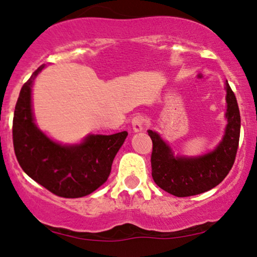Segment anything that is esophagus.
<instances>
[{
  "instance_id": "34e87169",
  "label": "esophagus",
  "mask_w": 257,
  "mask_h": 257,
  "mask_svg": "<svg viewBox=\"0 0 257 257\" xmlns=\"http://www.w3.org/2000/svg\"><path fill=\"white\" fill-rule=\"evenodd\" d=\"M144 125H145V119L143 115H136L132 120V127L133 132H142L144 130Z\"/></svg>"
}]
</instances>
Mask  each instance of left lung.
<instances>
[{
    "mask_svg": "<svg viewBox=\"0 0 257 257\" xmlns=\"http://www.w3.org/2000/svg\"><path fill=\"white\" fill-rule=\"evenodd\" d=\"M224 90L227 124L222 139L208 152L192 157L174 154L160 133L147 131L153 143L152 178L165 192L179 198L201 194L219 185L229 173L240 139L241 118L236 98L227 80Z\"/></svg>",
    "mask_w": 257,
    "mask_h": 257,
    "instance_id": "obj_1",
    "label": "left lung"
}]
</instances>
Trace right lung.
<instances>
[{
  "instance_id": "add662e5",
  "label": "right lung",
  "mask_w": 257,
  "mask_h": 257,
  "mask_svg": "<svg viewBox=\"0 0 257 257\" xmlns=\"http://www.w3.org/2000/svg\"><path fill=\"white\" fill-rule=\"evenodd\" d=\"M45 66L41 65L21 89L14 112V150L20 166L37 184L63 198H82L106 182L128 133H90L77 144L59 143L45 135L33 108L34 82Z\"/></svg>"
}]
</instances>
